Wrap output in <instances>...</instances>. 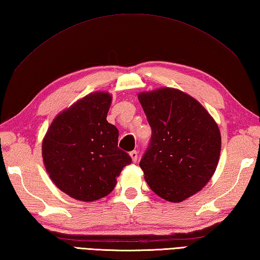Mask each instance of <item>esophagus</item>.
<instances>
[{"label": "esophagus", "mask_w": 260, "mask_h": 260, "mask_svg": "<svg viewBox=\"0 0 260 260\" xmlns=\"http://www.w3.org/2000/svg\"><path fill=\"white\" fill-rule=\"evenodd\" d=\"M130 156L132 158V161H137V159H138V151H137V150L130 151Z\"/></svg>", "instance_id": "obj_1"}]
</instances>
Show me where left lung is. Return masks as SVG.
<instances>
[{"label":"left lung","mask_w":260,"mask_h":260,"mask_svg":"<svg viewBox=\"0 0 260 260\" xmlns=\"http://www.w3.org/2000/svg\"><path fill=\"white\" fill-rule=\"evenodd\" d=\"M151 128L139 166L149 188L180 203L204 188L221 153V134L208 112L192 97L173 88L138 96Z\"/></svg>","instance_id":"left-lung-1"}]
</instances>
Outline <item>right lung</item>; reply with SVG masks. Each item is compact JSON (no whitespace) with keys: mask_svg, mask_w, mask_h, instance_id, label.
Returning a JSON list of instances; mask_svg holds the SVG:
<instances>
[{"mask_svg":"<svg viewBox=\"0 0 260 260\" xmlns=\"http://www.w3.org/2000/svg\"><path fill=\"white\" fill-rule=\"evenodd\" d=\"M112 97L95 92L55 117L43 141V159L56 187L70 197H105L131 157L117 147L119 130L107 122Z\"/></svg>","mask_w":260,"mask_h":260,"instance_id":"obj_1","label":"right lung"}]
</instances>
